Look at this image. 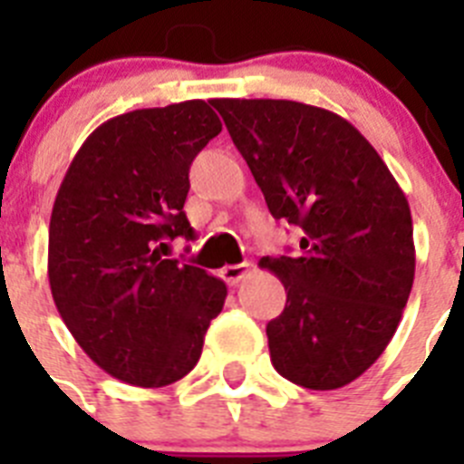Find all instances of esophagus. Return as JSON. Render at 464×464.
Returning a JSON list of instances; mask_svg holds the SVG:
<instances>
[{"label": "esophagus", "mask_w": 464, "mask_h": 464, "mask_svg": "<svg viewBox=\"0 0 464 464\" xmlns=\"http://www.w3.org/2000/svg\"><path fill=\"white\" fill-rule=\"evenodd\" d=\"M251 262H239V265H227V267H223V278L229 283V285H237V283L241 281V278L246 276V274L251 272Z\"/></svg>", "instance_id": "obj_1"}]
</instances>
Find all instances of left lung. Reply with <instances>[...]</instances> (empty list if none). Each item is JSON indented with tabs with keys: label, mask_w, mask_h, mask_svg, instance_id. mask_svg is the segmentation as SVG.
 <instances>
[{
	"label": "left lung",
	"mask_w": 464,
	"mask_h": 464,
	"mask_svg": "<svg viewBox=\"0 0 464 464\" xmlns=\"http://www.w3.org/2000/svg\"><path fill=\"white\" fill-rule=\"evenodd\" d=\"M274 218L299 251L262 257L288 293L267 323L274 370L311 391L343 388L391 343L416 272L395 176L346 118L290 100H211Z\"/></svg>",
	"instance_id": "1"
}]
</instances>
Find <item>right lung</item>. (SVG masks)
<instances>
[{
  "instance_id": "1",
  "label": "right lung",
  "mask_w": 464,
  "mask_h": 464,
  "mask_svg": "<svg viewBox=\"0 0 464 464\" xmlns=\"http://www.w3.org/2000/svg\"><path fill=\"white\" fill-rule=\"evenodd\" d=\"M211 102L137 109L102 122L57 190L48 227V281L72 337L106 374L139 388L183 379L223 311L227 285L167 260L190 239L192 160L218 137Z\"/></svg>"
}]
</instances>
